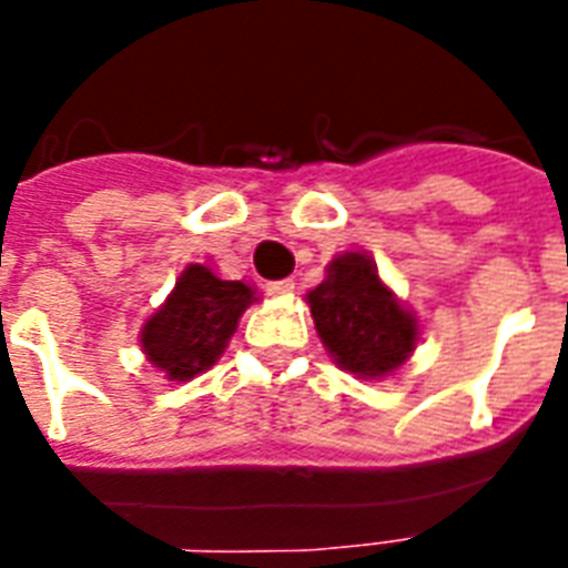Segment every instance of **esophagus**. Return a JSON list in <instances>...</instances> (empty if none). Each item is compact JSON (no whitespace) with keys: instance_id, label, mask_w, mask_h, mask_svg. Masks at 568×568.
<instances>
[{"instance_id":"1","label":"esophagus","mask_w":568,"mask_h":568,"mask_svg":"<svg viewBox=\"0 0 568 568\" xmlns=\"http://www.w3.org/2000/svg\"><path fill=\"white\" fill-rule=\"evenodd\" d=\"M265 292L274 294V297H285V294L294 292V280H271V283H265Z\"/></svg>"}]
</instances>
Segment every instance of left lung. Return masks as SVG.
Segmentation results:
<instances>
[{
    "label": "left lung",
    "mask_w": 568,
    "mask_h": 568,
    "mask_svg": "<svg viewBox=\"0 0 568 568\" xmlns=\"http://www.w3.org/2000/svg\"><path fill=\"white\" fill-rule=\"evenodd\" d=\"M321 342L345 372L379 377L415 347V318L400 310L363 253L333 258L327 280L310 292Z\"/></svg>",
    "instance_id": "obj_1"
}]
</instances>
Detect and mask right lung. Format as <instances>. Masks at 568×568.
I'll use <instances>...</instances> for the list:
<instances>
[{
  "instance_id": "1",
  "label": "right lung",
  "mask_w": 568,
  "mask_h": 568,
  "mask_svg": "<svg viewBox=\"0 0 568 568\" xmlns=\"http://www.w3.org/2000/svg\"><path fill=\"white\" fill-rule=\"evenodd\" d=\"M253 292L239 280H217L203 265H189L162 310L141 333L146 359L171 379L205 372L223 354Z\"/></svg>"
}]
</instances>
